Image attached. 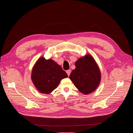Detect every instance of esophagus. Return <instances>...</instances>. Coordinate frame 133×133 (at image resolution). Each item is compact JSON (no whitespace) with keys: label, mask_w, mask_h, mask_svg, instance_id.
Segmentation results:
<instances>
[{"label":"esophagus","mask_w":133,"mask_h":133,"mask_svg":"<svg viewBox=\"0 0 133 133\" xmlns=\"http://www.w3.org/2000/svg\"><path fill=\"white\" fill-rule=\"evenodd\" d=\"M66 72H67V75H68V76H69V75H70V72H71V70H70V69H69V70H67L66 71Z\"/></svg>","instance_id":"esophagus-1"}]
</instances>
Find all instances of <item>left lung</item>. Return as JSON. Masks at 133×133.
Returning <instances> with one entry per match:
<instances>
[{
	"label": "left lung",
	"instance_id": "8db88e82",
	"mask_svg": "<svg viewBox=\"0 0 133 133\" xmlns=\"http://www.w3.org/2000/svg\"><path fill=\"white\" fill-rule=\"evenodd\" d=\"M75 66L69 76L75 87L85 95L94 92L101 83V72L93 57L86 54L76 62Z\"/></svg>",
	"mask_w": 133,
	"mask_h": 133
}]
</instances>
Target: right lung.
Returning a JSON list of instances; mask_svg holds the SVG:
<instances>
[{
	"label": "right lung",
	"instance_id": "add662e5",
	"mask_svg": "<svg viewBox=\"0 0 133 133\" xmlns=\"http://www.w3.org/2000/svg\"><path fill=\"white\" fill-rule=\"evenodd\" d=\"M68 77L62 67L51 59L41 57L34 64L31 78L36 89L41 93L49 94L55 89L61 81Z\"/></svg>",
	"mask_w": 133,
	"mask_h": 133
}]
</instances>
